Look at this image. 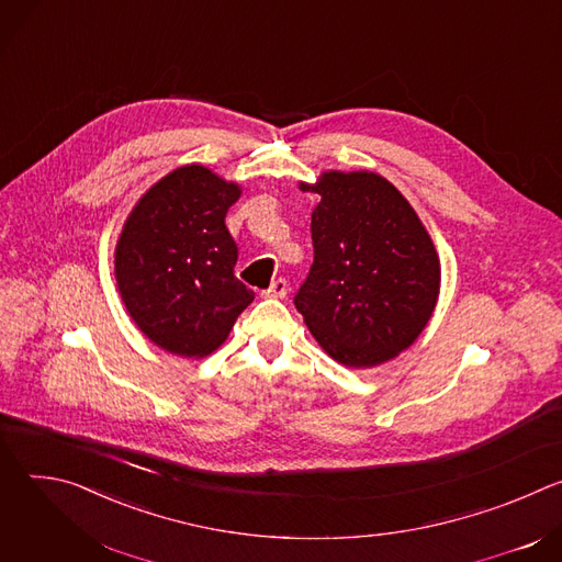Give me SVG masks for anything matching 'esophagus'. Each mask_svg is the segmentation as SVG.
<instances>
[{"label":"esophagus","instance_id":"esophagus-1","mask_svg":"<svg viewBox=\"0 0 562 562\" xmlns=\"http://www.w3.org/2000/svg\"><path fill=\"white\" fill-rule=\"evenodd\" d=\"M289 293V282L284 278H278L271 282V286L262 293L265 297H284Z\"/></svg>","mask_w":562,"mask_h":562}]
</instances>
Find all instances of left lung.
Returning a JSON list of instances; mask_svg holds the SVG:
<instances>
[{"instance_id": "8db88e82", "label": "left lung", "mask_w": 562, "mask_h": 562, "mask_svg": "<svg viewBox=\"0 0 562 562\" xmlns=\"http://www.w3.org/2000/svg\"><path fill=\"white\" fill-rule=\"evenodd\" d=\"M313 265L293 302L313 338L347 367H375L427 327L440 262L412 204L375 173L329 171L315 187Z\"/></svg>"}]
</instances>
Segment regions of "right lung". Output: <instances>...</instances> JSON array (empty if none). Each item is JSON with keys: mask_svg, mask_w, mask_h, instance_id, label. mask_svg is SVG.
<instances>
[{"mask_svg": "<svg viewBox=\"0 0 562 562\" xmlns=\"http://www.w3.org/2000/svg\"><path fill=\"white\" fill-rule=\"evenodd\" d=\"M239 187L200 165L153 184L128 215L115 278L135 325L184 358L217 349L256 297L233 273L237 245L224 217Z\"/></svg>", "mask_w": 562, "mask_h": 562, "instance_id": "right-lung-1", "label": "right lung"}]
</instances>
